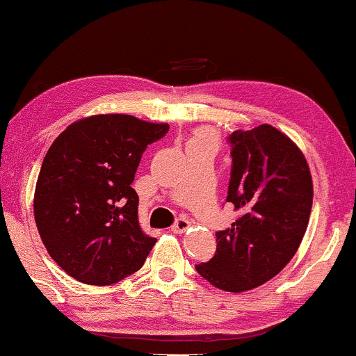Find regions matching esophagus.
<instances>
[{"label":"esophagus","mask_w":356,"mask_h":356,"mask_svg":"<svg viewBox=\"0 0 356 356\" xmlns=\"http://www.w3.org/2000/svg\"><path fill=\"white\" fill-rule=\"evenodd\" d=\"M188 229H190V222L186 220V218H178V220L173 223V227H171V230H173L175 234H183V232H186Z\"/></svg>","instance_id":"esophagus-1"}]
</instances>
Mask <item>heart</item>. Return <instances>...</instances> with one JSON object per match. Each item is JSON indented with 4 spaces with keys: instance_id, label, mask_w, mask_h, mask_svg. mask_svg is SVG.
Here are the masks:
<instances>
[{
    "instance_id": "obj_1",
    "label": "heart",
    "mask_w": 356,
    "mask_h": 356,
    "mask_svg": "<svg viewBox=\"0 0 356 356\" xmlns=\"http://www.w3.org/2000/svg\"><path fill=\"white\" fill-rule=\"evenodd\" d=\"M191 143H209V145L215 146V138L210 133H205V131H202V133H198L197 136H195L193 141H191Z\"/></svg>"
}]
</instances>
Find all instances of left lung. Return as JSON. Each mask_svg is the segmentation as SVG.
<instances>
[{
    "mask_svg": "<svg viewBox=\"0 0 356 356\" xmlns=\"http://www.w3.org/2000/svg\"><path fill=\"white\" fill-rule=\"evenodd\" d=\"M229 143L227 202L238 217L215 234L213 257L195 267L211 286L242 293L273 279L294 257L309 222L313 179L301 149L273 126L234 131Z\"/></svg>",
    "mask_w": 356,
    "mask_h": 356,
    "instance_id": "left-lung-1",
    "label": "left lung"
}]
</instances>
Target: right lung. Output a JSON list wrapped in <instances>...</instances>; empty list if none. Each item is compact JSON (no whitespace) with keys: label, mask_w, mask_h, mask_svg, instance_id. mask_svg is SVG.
Returning <instances> with one entry per match:
<instances>
[{"label":"right lung","mask_w":356,"mask_h":356,"mask_svg":"<svg viewBox=\"0 0 356 356\" xmlns=\"http://www.w3.org/2000/svg\"><path fill=\"white\" fill-rule=\"evenodd\" d=\"M168 129L99 114L70 124L50 146L35 188V222L50 257L74 279L111 286L145 264L156 238L139 227L131 183L147 145Z\"/></svg>","instance_id":"obj_1"}]
</instances>
